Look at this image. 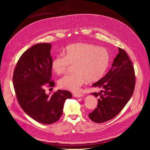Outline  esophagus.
Instances as JSON below:
<instances>
[{
    "label": "esophagus",
    "mask_w": 150,
    "mask_h": 150,
    "mask_svg": "<svg viewBox=\"0 0 150 150\" xmlns=\"http://www.w3.org/2000/svg\"><path fill=\"white\" fill-rule=\"evenodd\" d=\"M74 96L75 97H77V98H79V97H82L83 95L82 94H80V93H76V94H74Z\"/></svg>",
    "instance_id": "esophagus-1"
}]
</instances>
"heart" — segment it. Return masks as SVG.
<instances>
[{
    "label": "heart",
    "mask_w": 150,
    "mask_h": 150,
    "mask_svg": "<svg viewBox=\"0 0 150 150\" xmlns=\"http://www.w3.org/2000/svg\"><path fill=\"white\" fill-rule=\"evenodd\" d=\"M63 54L56 56L52 62L54 73H65L70 65H74V74L61 78L58 82L62 89L77 92L88 81L96 82L101 79L110 63V55L105 48L88 42H78L68 46Z\"/></svg>",
    "instance_id": "b5f03b06"
}]
</instances>
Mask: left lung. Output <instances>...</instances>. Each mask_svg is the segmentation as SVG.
Instances as JSON below:
<instances>
[{"instance_id":"obj_1","label":"left lung","mask_w":150,"mask_h":150,"mask_svg":"<svg viewBox=\"0 0 150 150\" xmlns=\"http://www.w3.org/2000/svg\"><path fill=\"white\" fill-rule=\"evenodd\" d=\"M135 85V75L132 63L126 52L119 47V53L113 60L107 74L93 84L101 88L100 93L91 94L98 97L97 108L90 113V119L103 123L116 116L132 97Z\"/></svg>"}]
</instances>
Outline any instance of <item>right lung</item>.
Here are the masks:
<instances>
[{"label": "right lung", "mask_w": 150, "mask_h": 150, "mask_svg": "<svg viewBox=\"0 0 150 150\" xmlns=\"http://www.w3.org/2000/svg\"><path fill=\"white\" fill-rule=\"evenodd\" d=\"M50 43H39L27 50L19 57L13 75V87L23 110L38 122L50 125L59 120L64 103L72 98L66 90L46 94L45 88L53 87Z\"/></svg>", "instance_id": "obj_1"}]
</instances>
